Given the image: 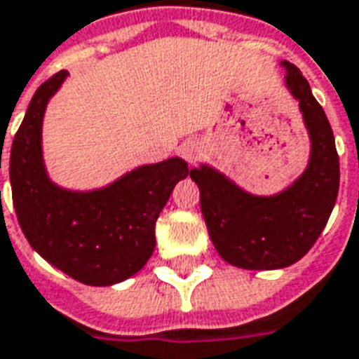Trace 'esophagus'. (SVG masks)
Here are the masks:
<instances>
[{"mask_svg":"<svg viewBox=\"0 0 359 359\" xmlns=\"http://www.w3.org/2000/svg\"><path fill=\"white\" fill-rule=\"evenodd\" d=\"M201 154V146L196 140H187L180 144V156L187 159L188 163H196Z\"/></svg>","mask_w":359,"mask_h":359,"instance_id":"obj_1","label":"esophagus"}]
</instances>
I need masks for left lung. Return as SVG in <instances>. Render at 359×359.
Masks as SVG:
<instances>
[{
  "mask_svg": "<svg viewBox=\"0 0 359 359\" xmlns=\"http://www.w3.org/2000/svg\"><path fill=\"white\" fill-rule=\"evenodd\" d=\"M281 65L312 140L301 179L278 196L259 198L211 167L190 171L213 245L224 261L245 270H276L301 261L323 232L339 194V154L327 116L301 70Z\"/></svg>",
  "mask_w": 359,
  "mask_h": 359,
  "instance_id": "8db88e82",
  "label": "left lung"
}]
</instances>
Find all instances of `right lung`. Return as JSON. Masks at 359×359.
I'll list each match as a JSON object with an SVG mask.
<instances>
[{"instance_id":"1","label":"right lung","mask_w":359,"mask_h":359,"mask_svg":"<svg viewBox=\"0 0 359 359\" xmlns=\"http://www.w3.org/2000/svg\"><path fill=\"white\" fill-rule=\"evenodd\" d=\"M66 76L60 70L39 85L13 139V205L26 240L45 261L85 285H112L137 274L152 257L156 220L175 184L188 175V163L171 158L142 165L95 192L55 187L41 159V121Z\"/></svg>"}]
</instances>
